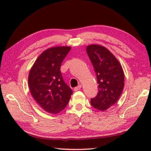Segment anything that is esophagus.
<instances>
[{
    "label": "esophagus",
    "mask_w": 151,
    "mask_h": 151,
    "mask_svg": "<svg viewBox=\"0 0 151 151\" xmlns=\"http://www.w3.org/2000/svg\"><path fill=\"white\" fill-rule=\"evenodd\" d=\"M81 87H82V85H79L78 86H76V87H75V88H74V91H76L80 90V89L81 88Z\"/></svg>",
    "instance_id": "1"
}]
</instances>
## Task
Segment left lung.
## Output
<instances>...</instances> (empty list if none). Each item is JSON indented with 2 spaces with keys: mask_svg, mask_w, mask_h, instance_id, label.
Returning <instances> with one entry per match:
<instances>
[{
  "mask_svg": "<svg viewBox=\"0 0 151 151\" xmlns=\"http://www.w3.org/2000/svg\"><path fill=\"white\" fill-rule=\"evenodd\" d=\"M86 52L95 71L99 91L91 99L94 109L104 111L115 104L124 88L123 70L116 57L105 47L91 45Z\"/></svg>",
  "mask_w": 151,
  "mask_h": 151,
  "instance_id": "8db88e82",
  "label": "left lung"
}]
</instances>
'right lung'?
Instances as JSON below:
<instances>
[{
	"mask_svg": "<svg viewBox=\"0 0 151 151\" xmlns=\"http://www.w3.org/2000/svg\"><path fill=\"white\" fill-rule=\"evenodd\" d=\"M70 48H48L38 57L29 73V86L32 97L45 111L51 114L63 111L73 94L60 72L61 64Z\"/></svg>",
	"mask_w": 151,
	"mask_h": 151,
	"instance_id": "right-lung-1",
	"label": "right lung"
}]
</instances>
